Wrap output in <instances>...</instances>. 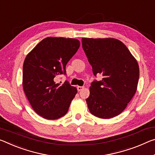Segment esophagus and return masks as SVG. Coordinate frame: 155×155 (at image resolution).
<instances>
[{"label": "esophagus", "mask_w": 155, "mask_h": 155, "mask_svg": "<svg viewBox=\"0 0 155 155\" xmlns=\"http://www.w3.org/2000/svg\"><path fill=\"white\" fill-rule=\"evenodd\" d=\"M83 88H84V87L83 86H78L77 87V90H78V91H81Z\"/></svg>", "instance_id": "34e87169"}]
</instances>
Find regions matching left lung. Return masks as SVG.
<instances>
[{"mask_svg": "<svg viewBox=\"0 0 155 155\" xmlns=\"http://www.w3.org/2000/svg\"><path fill=\"white\" fill-rule=\"evenodd\" d=\"M81 41L93 74L103 76L101 81L91 83L86 99L88 109L95 117L111 119L126 109L137 92L138 63L118 39L83 38Z\"/></svg>", "mask_w": 155, "mask_h": 155, "instance_id": "1", "label": "left lung"}]
</instances>
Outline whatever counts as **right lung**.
Wrapping results in <instances>:
<instances>
[{
  "instance_id": "add662e5",
  "label": "right lung",
  "mask_w": 155,
  "mask_h": 155,
  "mask_svg": "<svg viewBox=\"0 0 155 155\" xmlns=\"http://www.w3.org/2000/svg\"><path fill=\"white\" fill-rule=\"evenodd\" d=\"M80 47L79 41L47 37L27 55L23 67V87L33 110L44 119H59L68 112L77 89L68 81L56 82L65 74V66Z\"/></svg>"
}]
</instances>
